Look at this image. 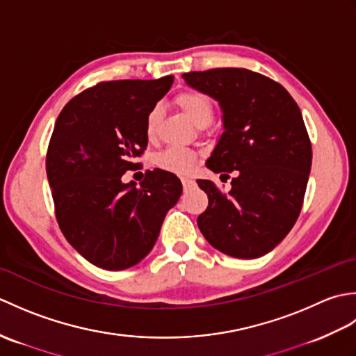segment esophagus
<instances>
[{"instance_id":"34e87169","label":"esophagus","mask_w":356,"mask_h":356,"mask_svg":"<svg viewBox=\"0 0 356 356\" xmlns=\"http://www.w3.org/2000/svg\"><path fill=\"white\" fill-rule=\"evenodd\" d=\"M194 180L193 179H188V177H184L182 179V185H184V190L185 191H188V190H190V188H193L194 186Z\"/></svg>"}]
</instances>
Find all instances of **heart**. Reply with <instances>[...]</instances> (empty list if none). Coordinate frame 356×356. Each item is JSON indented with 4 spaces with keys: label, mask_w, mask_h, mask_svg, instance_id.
<instances>
[{
    "label": "heart",
    "mask_w": 356,
    "mask_h": 356,
    "mask_svg": "<svg viewBox=\"0 0 356 356\" xmlns=\"http://www.w3.org/2000/svg\"><path fill=\"white\" fill-rule=\"evenodd\" d=\"M177 107L185 113V116L191 120L194 125L207 127L214 116V104L211 97L200 90H185L174 97ZM159 120H161V107L151 108L145 120V133L148 138H154L157 131ZM197 153L193 149L180 148V147H168L157 154L156 163L161 168L176 172V174H188L194 168L197 162Z\"/></svg>",
    "instance_id": "heart-1"
}]
</instances>
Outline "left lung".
I'll list each match as a JSON object with an SVG mask.
<instances>
[{
	"label": "left lung",
	"instance_id": "left-lung-1",
	"mask_svg": "<svg viewBox=\"0 0 356 356\" xmlns=\"http://www.w3.org/2000/svg\"><path fill=\"white\" fill-rule=\"evenodd\" d=\"M182 78L213 96L223 111L225 131L207 166L226 177L237 174L229 193L197 180L208 194L199 229L209 245L236 259L268 254L297 222L311 172L312 145L298 105L277 81L248 69Z\"/></svg>",
	"mask_w": 356,
	"mask_h": 356
}]
</instances>
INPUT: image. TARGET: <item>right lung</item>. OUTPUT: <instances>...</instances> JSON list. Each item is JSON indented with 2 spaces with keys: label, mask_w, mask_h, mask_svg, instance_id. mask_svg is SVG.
<instances>
[{
  "label": "right lung",
  "mask_w": 356,
  "mask_h": 356,
  "mask_svg": "<svg viewBox=\"0 0 356 356\" xmlns=\"http://www.w3.org/2000/svg\"><path fill=\"white\" fill-rule=\"evenodd\" d=\"M172 76L104 81L59 113L45 156L55 216L69 243L95 266L122 270L153 249L182 184L172 172L147 170L140 186L122 176L139 168L148 145V111Z\"/></svg>",
  "instance_id": "add662e5"
}]
</instances>
